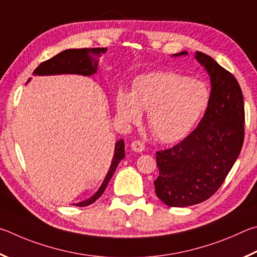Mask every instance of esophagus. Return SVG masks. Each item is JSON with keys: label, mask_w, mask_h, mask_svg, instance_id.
I'll use <instances>...</instances> for the list:
<instances>
[{"label": "esophagus", "mask_w": 257, "mask_h": 257, "mask_svg": "<svg viewBox=\"0 0 257 257\" xmlns=\"http://www.w3.org/2000/svg\"><path fill=\"white\" fill-rule=\"evenodd\" d=\"M131 148H132V150H134L136 152H142L143 150H145V145H143L141 141H134V142H132Z\"/></svg>", "instance_id": "34e87169"}]
</instances>
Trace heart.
Wrapping results in <instances>:
<instances>
[{"instance_id":"obj_1","label":"heart","mask_w":257,"mask_h":257,"mask_svg":"<svg viewBox=\"0 0 257 257\" xmlns=\"http://www.w3.org/2000/svg\"><path fill=\"white\" fill-rule=\"evenodd\" d=\"M210 101L203 81L174 72H156L139 76L131 93L119 90L117 116L126 123H138L148 111V125L161 142H175L191 131Z\"/></svg>"}]
</instances>
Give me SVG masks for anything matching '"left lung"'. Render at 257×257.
<instances>
[{"label": "left lung", "mask_w": 257, "mask_h": 257, "mask_svg": "<svg viewBox=\"0 0 257 257\" xmlns=\"http://www.w3.org/2000/svg\"><path fill=\"white\" fill-rule=\"evenodd\" d=\"M187 55V52L174 56ZM208 71L211 93L197 127L170 149L157 151L156 194L168 206L184 208L208 200L222 185L244 142V97L235 76L212 57L196 52Z\"/></svg>", "instance_id": "1"}]
</instances>
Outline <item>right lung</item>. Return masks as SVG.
Masks as SVG:
<instances>
[{
    "label": "right lung",
    "instance_id": "right-lung-1",
    "mask_svg": "<svg viewBox=\"0 0 257 257\" xmlns=\"http://www.w3.org/2000/svg\"><path fill=\"white\" fill-rule=\"evenodd\" d=\"M107 48H80V49H66L61 52L49 60L45 61L37 66L34 71L35 75H54V74H81V75H92L97 72L98 67V58L101 56V53H105ZM125 157L124 150V141L119 140L115 145V154L112 157L111 165L109 170L106 175L105 179L99 187V190L94 193L90 199L83 202H79L74 205L78 206H87L92 204L94 201L98 200L105 192L108 182L117 166L120 163L121 159Z\"/></svg>",
    "mask_w": 257,
    "mask_h": 257
}]
</instances>
